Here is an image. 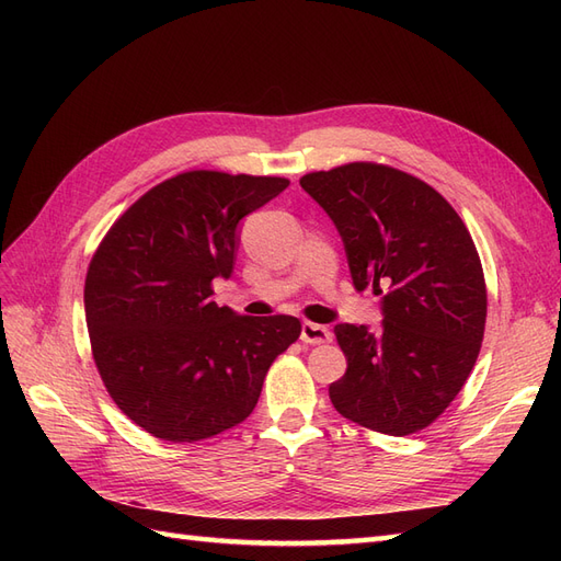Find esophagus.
<instances>
[{"label": "esophagus", "mask_w": 561, "mask_h": 561, "mask_svg": "<svg viewBox=\"0 0 561 561\" xmlns=\"http://www.w3.org/2000/svg\"><path fill=\"white\" fill-rule=\"evenodd\" d=\"M332 332L325 325H316V322H301V342L304 344H328Z\"/></svg>", "instance_id": "obj_1"}]
</instances>
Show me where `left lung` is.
<instances>
[{"label": "left lung", "mask_w": 561, "mask_h": 561, "mask_svg": "<svg viewBox=\"0 0 561 561\" xmlns=\"http://www.w3.org/2000/svg\"><path fill=\"white\" fill-rule=\"evenodd\" d=\"M344 241L353 285L375 287L381 325L339 322L346 375L330 383L334 410L360 426L410 435L463 388L486 320L480 254L461 217L433 186L377 163L299 180Z\"/></svg>", "instance_id": "1"}]
</instances>
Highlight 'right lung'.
<instances>
[{"mask_svg":"<svg viewBox=\"0 0 561 561\" xmlns=\"http://www.w3.org/2000/svg\"><path fill=\"white\" fill-rule=\"evenodd\" d=\"M287 184L182 173L135 201L93 254L83 287L93 358L142 431L198 443L236 426L276 355L297 342L293 316L252 318L210 301L213 280L233 274L239 222Z\"/></svg>","mask_w":561,"mask_h":561,"instance_id":"right-lung-1","label":"right lung"}]
</instances>
